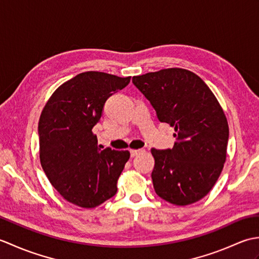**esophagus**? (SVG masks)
I'll return each instance as SVG.
<instances>
[{
  "mask_svg": "<svg viewBox=\"0 0 259 259\" xmlns=\"http://www.w3.org/2000/svg\"><path fill=\"white\" fill-rule=\"evenodd\" d=\"M142 151H144L142 149H138V150H137V149H131L130 150V155H131V157H136V156H138L139 153L142 152Z\"/></svg>",
  "mask_w": 259,
  "mask_h": 259,
  "instance_id": "1",
  "label": "esophagus"
}]
</instances>
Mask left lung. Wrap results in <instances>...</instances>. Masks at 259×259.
Listing matches in <instances>:
<instances>
[{
	"mask_svg": "<svg viewBox=\"0 0 259 259\" xmlns=\"http://www.w3.org/2000/svg\"><path fill=\"white\" fill-rule=\"evenodd\" d=\"M161 122L175 128L172 149L152 148L151 178L156 194L177 206L205 197L222 174L227 156L226 115L199 76L180 68L133 78Z\"/></svg>",
	"mask_w": 259,
	"mask_h": 259,
	"instance_id": "8db88e82",
	"label": "left lung"
}]
</instances>
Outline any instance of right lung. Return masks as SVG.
Masks as SVG:
<instances>
[{"label": "right lung", "instance_id": "add662e5", "mask_svg": "<svg viewBox=\"0 0 259 259\" xmlns=\"http://www.w3.org/2000/svg\"><path fill=\"white\" fill-rule=\"evenodd\" d=\"M131 76L88 71L53 92L38 120L40 161L48 179L65 200L95 208L117 194L128 150L100 149L95 126L107 99Z\"/></svg>", "mask_w": 259, "mask_h": 259}]
</instances>
